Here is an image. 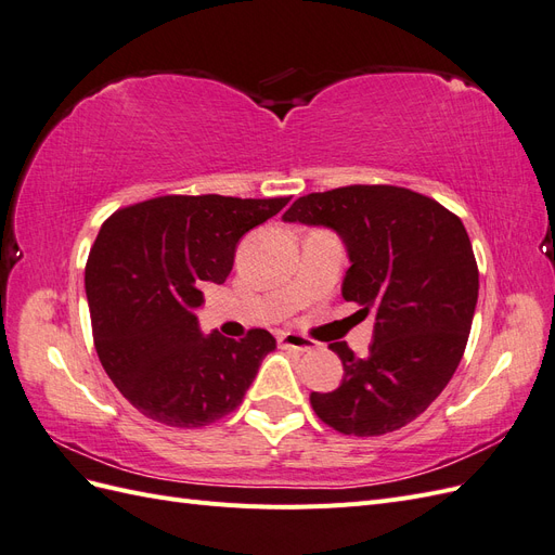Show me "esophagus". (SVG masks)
Listing matches in <instances>:
<instances>
[{"label":"esophagus","instance_id":"esophagus-1","mask_svg":"<svg viewBox=\"0 0 555 555\" xmlns=\"http://www.w3.org/2000/svg\"><path fill=\"white\" fill-rule=\"evenodd\" d=\"M278 343H280V347H289V349H296V351L314 349V343L310 338H306V335H298V333H280Z\"/></svg>","mask_w":555,"mask_h":555}]
</instances>
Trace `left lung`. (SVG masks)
<instances>
[{
    "instance_id": "1",
    "label": "left lung",
    "mask_w": 555,
    "mask_h": 555,
    "mask_svg": "<svg viewBox=\"0 0 555 555\" xmlns=\"http://www.w3.org/2000/svg\"><path fill=\"white\" fill-rule=\"evenodd\" d=\"M282 220L338 233L349 257L343 298L375 314L365 359L347 343L328 345L345 375L335 391L310 393L312 410L359 438L414 422L456 373L473 326L479 271L463 222L393 184L300 196Z\"/></svg>"
}]
</instances>
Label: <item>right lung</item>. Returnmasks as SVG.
Returning a JSON list of instances; mask_svg holds the SVG:
<instances>
[{
	"mask_svg": "<svg viewBox=\"0 0 555 555\" xmlns=\"http://www.w3.org/2000/svg\"><path fill=\"white\" fill-rule=\"evenodd\" d=\"M289 204L220 194L159 196L113 212L86 266L99 361L120 393L153 422L208 426L233 412L275 338L201 333L196 308L222 284L238 241Z\"/></svg>",
	"mask_w": 555,
	"mask_h": 555,
	"instance_id": "right-lung-1",
	"label": "right lung"
}]
</instances>
